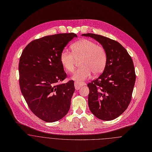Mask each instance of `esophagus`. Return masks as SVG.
Listing matches in <instances>:
<instances>
[{
    "label": "esophagus",
    "instance_id": "esophagus-1",
    "mask_svg": "<svg viewBox=\"0 0 152 152\" xmlns=\"http://www.w3.org/2000/svg\"><path fill=\"white\" fill-rule=\"evenodd\" d=\"M83 85H84L83 84H81V83H77V82H75V88H76V90H79Z\"/></svg>",
    "mask_w": 152,
    "mask_h": 152
}]
</instances>
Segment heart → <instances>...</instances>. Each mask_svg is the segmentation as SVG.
<instances>
[{
  "mask_svg": "<svg viewBox=\"0 0 152 152\" xmlns=\"http://www.w3.org/2000/svg\"><path fill=\"white\" fill-rule=\"evenodd\" d=\"M72 53L67 50L62 51L60 61L62 66L69 73L74 71L77 61H80V66L72 76V79L76 82L82 83L88 79L91 73L94 75L100 74L105 67L107 60L105 49L98 45L93 41L82 39L71 47Z\"/></svg>",
  "mask_w": 152,
  "mask_h": 152,
  "instance_id": "b5f03b06",
  "label": "heart"
}]
</instances>
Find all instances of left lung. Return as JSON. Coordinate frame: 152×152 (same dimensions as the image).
Returning a JSON list of instances; mask_svg holds the SVG:
<instances>
[{"label": "left lung", "instance_id": "1", "mask_svg": "<svg viewBox=\"0 0 152 152\" xmlns=\"http://www.w3.org/2000/svg\"><path fill=\"white\" fill-rule=\"evenodd\" d=\"M82 35L97 41L107 56L103 73L87 84L89 108L100 119H114L126 110L131 101L136 80L133 61L125 48L115 40L92 33Z\"/></svg>", "mask_w": 152, "mask_h": 152}]
</instances>
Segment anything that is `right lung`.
Instances as JSON below:
<instances>
[{"instance_id":"1","label":"right lung","mask_w":152,"mask_h":152,"mask_svg":"<svg viewBox=\"0 0 152 152\" xmlns=\"http://www.w3.org/2000/svg\"><path fill=\"white\" fill-rule=\"evenodd\" d=\"M75 33L55 34L35 39L20 58L19 84L31 111L41 119L53 122L68 113L75 90L74 81L59 84L66 77L60 55Z\"/></svg>"}]
</instances>
